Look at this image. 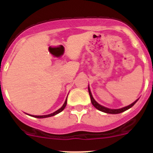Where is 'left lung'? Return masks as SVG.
<instances>
[{"instance_id":"left-lung-1","label":"left lung","mask_w":153,"mask_h":153,"mask_svg":"<svg viewBox=\"0 0 153 153\" xmlns=\"http://www.w3.org/2000/svg\"><path fill=\"white\" fill-rule=\"evenodd\" d=\"M88 90H89V95H90L91 102H92V105L95 106V107L97 109H98V110L101 111V112H106V113H109V114H118V113H121V112H124V111L127 110L128 109H129V108L132 107V106H133L134 104H135V103H136L137 101H138V99H137L136 101H135V102L132 103V104H130V105H129V106H125V107L121 108V109H109V108L104 107V106L100 105L99 104H98V103H97L96 101H95V99H94V98H93V97H92V93H91V92H90V89H89V87H88Z\"/></svg>"}]
</instances>
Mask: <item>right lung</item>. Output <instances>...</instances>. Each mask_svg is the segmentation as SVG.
I'll use <instances>...</instances> for the list:
<instances>
[{
  "mask_svg": "<svg viewBox=\"0 0 153 153\" xmlns=\"http://www.w3.org/2000/svg\"><path fill=\"white\" fill-rule=\"evenodd\" d=\"M67 99H66L65 102H64V105L61 106V108H60L59 109H58L57 111H55V112H53V113H51L49 114V115H33V117H35V118H48V117H51V116H53V115H57V114H58L59 112H61V111H63L64 109V108H65L66 105H67Z\"/></svg>",
  "mask_w": 153,
  "mask_h": 153,
  "instance_id": "add662e5",
  "label": "right lung"
}]
</instances>
